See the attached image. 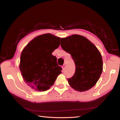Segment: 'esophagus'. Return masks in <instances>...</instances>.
Listing matches in <instances>:
<instances>
[{"label":"esophagus","mask_w":120,"mask_h":120,"mask_svg":"<svg viewBox=\"0 0 120 120\" xmlns=\"http://www.w3.org/2000/svg\"><path fill=\"white\" fill-rule=\"evenodd\" d=\"M65 68V64H64L63 66H62V68H63V70H64Z\"/></svg>","instance_id":"34e87169"}]
</instances>
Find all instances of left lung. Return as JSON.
Here are the masks:
<instances>
[{"label":"left lung","mask_w":120,"mask_h":120,"mask_svg":"<svg viewBox=\"0 0 120 120\" xmlns=\"http://www.w3.org/2000/svg\"><path fill=\"white\" fill-rule=\"evenodd\" d=\"M60 46L71 54L75 64V72L68 78L69 85L78 91H85L96 84L103 71L100 52L90 41L79 35L61 38Z\"/></svg>","instance_id":"left-lung-1"}]
</instances>
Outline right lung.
Listing matches in <instances>:
<instances>
[{
	"mask_svg": "<svg viewBox=\"0 0 120 120\" xmlns=\"http://www.w3.org/2000/svg\"><path fill=\"white\" fill-rule=\"evenodd\" d=\"M60 38L51 34L36 37L24 48L19 68L24 81L38 91H45L53 85L61 68L52 52L60 46Z\"/></svg>",
	"mask_w": 120,
	"mask_h": 120,
	"instance_id": "obj_1",
	"label": "right lung"
}]
</instances>
